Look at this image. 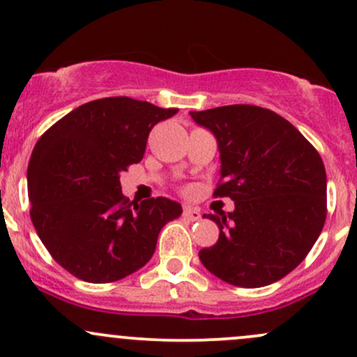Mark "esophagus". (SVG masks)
Listing matches in <instances>:
<instances>
[{"label": "esophagus", "mask_w": 357, "mask_h": 357, "mask_svg": "<svg viewBox=\"0 0 357 357\" xmlns=\"http://www.w3.org/2000/svg\"><path fill=\"white\" fill-rule=\"evenodd\" d=\"M183 216L186 220H190V221L202 220V213H199V210H196V208H184Z\"/></svg>", "instance_id": "obj_1"}]
</instances>
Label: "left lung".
<instances>
[{
    "label": "left lung",
    "mask_w": 357,
    "mask_h": 357,
    "mask_svg": "<svg viewBox=\"0 0 357 357\" xmlns=\"http://www.w3.org/2000/svg\"><path fill=\"white\" fill-rule=\"evenodd\" d=\"M190 114L218 141L221 178L213 196L235 202L228 215L206 216L220 236L199 252V260L236 287L280 280L307 257L326 221L321 155L273 110L236 104Z\"/></svg>",
    "instance_id": "8db88e82"
}]
</instances>
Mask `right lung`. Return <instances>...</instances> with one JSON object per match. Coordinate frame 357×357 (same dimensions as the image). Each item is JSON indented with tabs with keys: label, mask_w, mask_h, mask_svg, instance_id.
Listing matches in <instances>:
<instances>
[{
	"label": "right lung",
	"mask_w": 357,
	"mask_h": 357,
	"mask_svg": "<svg viewBox=\"0 0 357 357\" xmlns=\"http://www.w3.org/2000/svg\"><path fill=\"white\" fill-rule=\"evenodd\" d=\"M178 109L129 97L92 100L55 122L28 162L33 227L53 260L80 280L107 284L144 267L161 228L181 215L162 198L129 202L121 173L142 159L158 122Z\"/></svg>",
	"instance_id": "1"
}]
</instances>
